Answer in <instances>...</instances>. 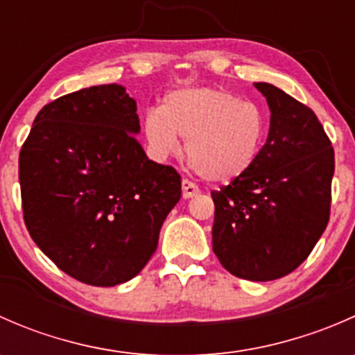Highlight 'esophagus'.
<instances>
[{"instance_id": "esophagus-1", "label": "esophagus", "mask_w": 355, "mask_h": 355, "mask_svg": "<svg viewBox=\"0 0 355 355\" xmlns=\"http://www.w3.org/2000/svg\"><path fill=\"white\" fill-rule=\"evenodd\" d=\"M199 194V187L196 184H192L191 180H187L185 178L184 182H182V196H184V199H191V198H196V196Z\"/></svg>"}]
</instances>
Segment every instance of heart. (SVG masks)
Returning <instances> with one entry per match:
<instances>
[{"instance_id": "b5f03b06", "label": "heart", "mask_w": 355, "mask_h": 355, "mask_svg": "<svg viewBox=\"0 0 355 355\" xmlns=\"http://www.w3.org/2000/svg\"><path fill=\"white\" fill-rule=\"evenodd\" d=\"M149 155H177L180 139L192 168L209 182L237 180L256 164L268 134L263 106L213 87L178 89L149 110L142 123Z\"/></svg>"}]
</instances>
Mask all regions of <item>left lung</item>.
Here are the masks:
<instances>
[{
  "instance_id": "obj_1",
  "label": "left lung",
  "mask_w": 355,
  "mask_h": 355,
  "mask_svg": "<svg viewBox=\"0 0 355 355\" xmlns=\"http://www.w3.org/2000/svg\"><path fill=\"white\" fill-rule=\"evenodd\" d=\"M266 144L244 177L211 192L213 250L221 266L270 282L300 266L330 220L335 153L314 111L266 82Z\"/></svg>"
}]
</instances>
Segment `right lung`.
Here are the masks:
<instances>
[{"label": "right lung", "mask_w": 355, "mask_h": 355, "mask_svg": "<svg viewBox=\"0 0 355 355\" xmlns=\"http://www.w3.org/2000/svg\"><path fill=\"white\" fill-rule=\"evenodd\" d=\"M125 87L94 85L46 105L19 157L32 241L82 284L114 287L141 273L182 196L173 166L146 156Z\"/></svg>", "instance_id": "obj_1"}]
</instances>
